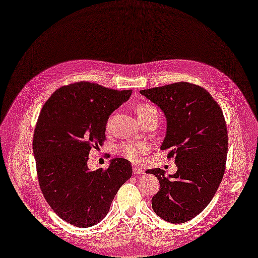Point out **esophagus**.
I'll return each mask as SVG.
<instances>
[{
	"label": "esophagus",
	"mask_w": 258,
	"mask_h": 258,
	"mask_svg": "<svg viewBox=\"0 0 258 258\" xmlns=\"http://www.w3.org/2000/svg\"><path fill=\"white\" fill-rule=\"evenodd\" d=\"M133 173L136 174V175L144 174V169L142 168L141 166H139V165H134V166H133Z\"/></svg>",
	"instance_id": "esophagus-1"
}]
</instances>
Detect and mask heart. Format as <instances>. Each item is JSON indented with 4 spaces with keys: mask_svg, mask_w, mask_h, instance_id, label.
Listing matches in <instances>:
<instances>
[{
    "mask_svg": "<svg viewBox=\"0 0 258 258\" xmlns=\"http://www.w3.org/2000/svg\"><path fill=\"white\" fill-rule=\"evenodd\" d=\"M152 111H156V108L152 105H149V104H141V105L136 109L138 112L139 117L144 116L147 113H150ZM149 144L146 142H127V143H124L122 146H120V153L122 155L126 158H128L130 161L133 162H138L141 160V157L144 154H146L147 151H149Z\"/></svg>",
    "mask_w": 258,
    "mask_h": 258,
    "instance_id": "b5f03b06",
    "label": "heart"
}]
</instances>
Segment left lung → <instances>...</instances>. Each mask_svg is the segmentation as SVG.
<instances>
[{
  "label": "left lung",
  "instance_id": "1",
  "mask_svg": "<svg viewBox=\"0 0 258 258\" xmlns=\"http://www.w3.org/2000/svg\"><path fill=\"white\" fill-rule=\"evenodd\" d=\"M140 93L165 115L161 150H169L167 157L177 166L167 177L161 168L146 172L160 180L153 211L169 223L188 222L210 204L225 172L228 136L221 106L206 90L187 82Z\"/></svg>",
  "mask_w": 258,
  "mask_h": 258
}]
</instances>
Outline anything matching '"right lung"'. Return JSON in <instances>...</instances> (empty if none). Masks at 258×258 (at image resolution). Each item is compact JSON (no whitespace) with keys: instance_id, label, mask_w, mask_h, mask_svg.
Instances as JSON below:
<instances>
[{"instance_id":"add662e5","label":"right lung","mask_w":258,"mask_h":258,"mask_svg":"<svg viewBox=\"0 0 258 258\" xmlns=\"http://www.w3.org/2000/svg\"><path fill=\"white\" fill-rule=\"evenodd\" d=\"M132 91L90 82L59 87L41 109L33 136L38 184L52 210L72 225L86 228L101 222L132 165L112 158L107 169L90 171L89 154L105 140L106 123Z\"/></svg>"}]
</instances>
